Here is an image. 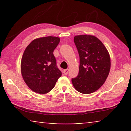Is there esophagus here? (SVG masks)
I'll return each mask as SVG.
<instances>
[{
    "label": "esophagus",
    "mask_w": 131,
    "mask_h": 131,
    "mask_svg": "<svg viewBox=\"0 0 131 131\" xmlns=\"http://www.w3.org/2000/svg\"><path fill=\"white\" fill-rule=\"evenodd\" d=\"M63 72L64 73V74L65 75H67L68 74V73H69V69H65L64 70Z\"/></svg>",
    "instance_id": "34e87169"
}]
</instances>
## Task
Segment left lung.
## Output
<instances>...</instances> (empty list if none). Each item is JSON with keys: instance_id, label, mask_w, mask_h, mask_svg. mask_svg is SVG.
I'll return each instance as SVG.
<instances>
[{"instance_id": "obj_1", "label": "left lung", "mask_w": 131, "mask_h": 131, "mask_svg": "<svg viewBox=\"0 0 131 131\" xmlns=\"http://www.w3.org/2000/svg\"><path fill=\"white\" fill-rule=\"evenodd\" d=\"M80 58L79 74L71 79L73 86L82 94L97 91L106 80L110 72V57L101 41L92 35L74 37Z\"/></svg>"}]
</instances>
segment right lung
Returning <instances> with one entry per match:
<instances>
[{"mask_svg": "<svg viewBox=\"0 0 131 131\" xmlns=\"http://www.w3.org/2000/svg\"><path fill=\"white\" fill-rule=\"evenodd\" d=\"M60 41L58 37H40L33 40L25 49L21 58V74L25 83L35 92L47 94L61 76L53 53Z\"/></svg>", "mask_w": 131, "mask_h": 131, "instance_id": "1", "label": "right lung"}]
</instances>
